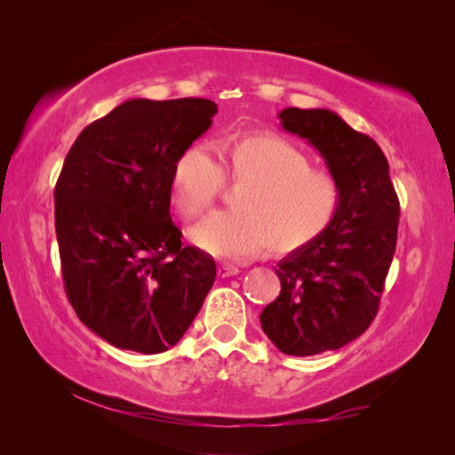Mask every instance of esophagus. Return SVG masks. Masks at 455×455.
<instances>
[{
	"mask_svg": "<svg viewBox=\"0 0 455 455\" xmlns=\"http://www.w3.org/2000/svg\"><path fill=\"white\" fill-rule=\"evenodd\" d=\"M241 269L237 266H229V264H224L218 267V275L220 277H233V275H237Z\"/></svg>",
	"mask_w": 455,
	"mask_h": 455,
	"instance_id": "1",
	"label": "esophagus"
}]
</instances>
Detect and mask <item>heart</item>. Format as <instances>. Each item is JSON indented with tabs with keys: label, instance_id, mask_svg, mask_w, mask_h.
<instances>
[{
	"label": "heart",
	"instance_id": "1",
	"mask_svg": "<svg viewBox=\"0 0 455 455\" xmlns=\"http://www.w3.org/2000/svg\"><path fill=\"white\" fill-rule=\"evenodd\" d=\"M226 176L249 184L237 212H216L189 229L201 251L218 258H249L304 249L332 226L341 191L334 176L311 169L309 157L277 134H249L218 146H189L176 159L171 196L184 218H197L224 194Z\"/></svg>",
	"mask_w": 455,
	"mask_h": 455
}]
</instances>
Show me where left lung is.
Segmentation results:
<instances>
[{
    "label": "left lung",
    "instance_id": "8db88e82",
    "mask_svg": "<svg viewBox=\"0 0 455 455\" xmlns=\"http://www.w3.org/2000/svg\"><path fill=\"white\" fill-rule=\"evenodd\" d=\"M279 119L319 151L341 191L332 226L275 267L281 294L259 315L275 347L309 356L347 346L374 321L401 206L389 163L370 136L324 108H284Z\"/></svg>",
    "mask_w": 455,
    "mask_h": 455
}]
</instances>
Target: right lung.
<instances>
[{"mask_svg": "<svg viewBox=\"0 0 455 455\" xmlns=\"http://www.w3.org/2000/svg\"><path fill=\"white\" fill-rule=\"evenodd\" d=\"M206 99H131L77 136L54 188L66 294L109 346H176L216 279L214 259L182 246L171 220L176 159L212 125Z\"/></svg>", "mask_w": 455, "mask_h": 455, "instance_id": "add662e5", "label": "right lung"}]
</instances>
